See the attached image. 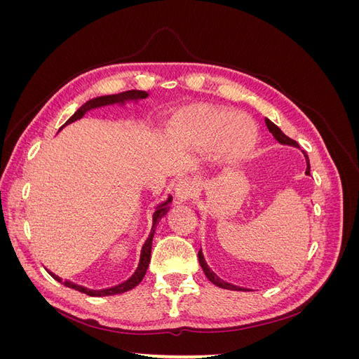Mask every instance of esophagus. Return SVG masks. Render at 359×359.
I'll return each instance as SVG.
<instances>
[{
    "instance_id": "34e87169",
    "label": "esophagus",
    "mask_w": 359,
    "mask_h": 359,
    "mask_svg": "<svg viewBox=\"0 0 359 359\" xmlns=\"http://www.w3.org/2000/svg\"><path fill=\"white\" fill-rule=\"evenodd\" d=\"M177 193L180 194V198L182 199H186V196H189V186L186 182H182V184H178V189H177Z\"/></svg>"
}]
</instances>
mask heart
I'll use <instances>...</instances> for the list:
<instances>
[{
	"instance_id": "heart-1",
	"label": "heart",
	"mask_w": 359,
	"mask_h": 359,
	"mask_svg": "<svg viewBox=\"0 0 359 359\" xmlns=\"http://www.w3.org/2000/svg\"><path fill=\"white\" fill-rule=\"evenodd\" d=\"M177 132L193 145L211 147L219 142L227 156H244L257 140L252 119L212 106L187 107L175 121Z\"/></svg>"
}]
</instances>
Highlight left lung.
<instances>
[{"label":"left lung","instance_id":"left-lung-1","mask_svg":"<svg viewBox=\"0 0 359 359\" xmlns=\"http://www.w3.org/2000/svg\"><path fill=\"white\" fill-rule=\"evenodd\" d=\"M266 121V127H268V130L271 132V135L274 136V139L276 140H278L280 144H286V145H293V147H298V144L295 142V140L293 139H290V137H287L283 132H281V130L273 123V121H269V119H265ZM306 158H307V170H306V173L307 175H310V161H309V156L306 154ZM198 256H199V264H201V266H202V269H203V273H205V276H206V278H208L211 283H214L215 286H219V287H222V289H229V290H245V289H243V287H238V286H233V285H229V283H226V281H223V280H220L219 277H217L212 271L208 268V265H206V262H205V259H203V256H202V252L199 250V253H198Z\"/></svg>","mask_w":359,"mask_h":359}]
</instances>
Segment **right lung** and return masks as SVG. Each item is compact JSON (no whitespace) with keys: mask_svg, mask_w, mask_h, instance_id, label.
<instances>
[{"mask_svg":"<svg viewBox=\"0 0 359 359\" xmlns=\"http://www.w3.org/2000/svg\"><path fill=\"white\" fill-rule=\"evenodd\" d=\"M148 94L145 91H137V90H132V91H124V93H119V94H114V95H103V97H97V99H93L90 102H86L85 104L81 106V109L76 111V114L69 119V121L66 124H70L73 121H76V119H81L86 112L91 111V109H95V107H100V106H106V104H114V103H124L127 100H139V99H145ZM64 124V126H66ZM62 126V127H64ZM61 127V128H62ZM172 201V198L168 199V202H165L163 205L158 206V210L154 212V223H153V229H151V233L148 236V240L145 241L144 247H142V253H140V260H139V266L137 269L135 271V274L130 277L127 281H124V283L118 285L115 287H111V289H103V290H91V289H86V287H82V286H78L74 283H70V281H64V286L67 287H72L74 290H79L82 293H86V295L90 297H109V295H116V293H123V292H127L130 289L136 287L140 281H142L147 269H148V265H149V259H151V245H153V236H154V231H156V226H157V222L161 219L163 215H165L169 210V206H166L169 202ZM53 278H57L58 281H61L58 277H55L53 274H50Z\"/></svg>","mask_w":359,"mask_h":359,"instance_id":"obj_1","label":"right lung"}]
</instances>
